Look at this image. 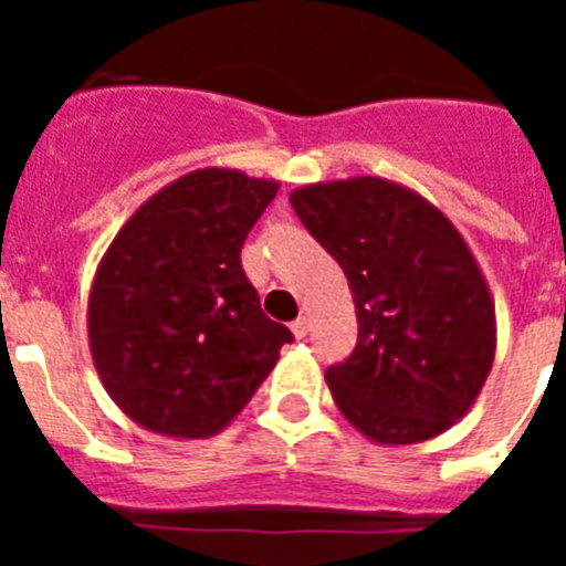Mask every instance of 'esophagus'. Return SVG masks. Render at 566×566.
Masks as SVG:
<instances>
[{
	"label": "esophagus",
	"instance_id": "1",
	"mask_svg": "<svg viewBox=\"0 0 566 566\" xmlns=\"http://www.w3.org/2000/svg\"><path fill=\"white\" fill-rule=\"evenodd\" d=\"M292 334H294V337H297V339L306 337V334H308V319H306V317H297V319H294V323H292Z\"/></svg>",
	"mask_w": 566,
	"mask_h": 566
}]
</instances>
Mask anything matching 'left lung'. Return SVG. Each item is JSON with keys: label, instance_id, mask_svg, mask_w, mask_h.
Here are the masks:
<instances>
[{"label": "left lung", "instance_id": "8db88e82", "mask_svg": "<svg viewBox=\"0 0 566 566\" xmlns=\"http://www.w3.org/2000/svg\"><path fill=\"white\" fill-rule=\"evenodd\" d=\"M348 277L357 348L326 371L339 413L377 444L457 424L496 357V306L476 258L422 195L377 175L289 195Z\"/></svg>", "mask_w": 566, "mask_h": 566}]
</instances>
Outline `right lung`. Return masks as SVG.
Here are the masks:
<instances>
[{
	"label": "right lung",
	"instance_id": "1",
	"mask_svg": "<svg viewBox=\"0 0 566 566\" xmlns=\"http://www.w3.org/2000/svg\"><path fill=\"white\" fill-rule=\"evenodd\" d=\"M280 184L207 167L147 198L118 229L87 300L104 391L161 437L221 433L292 332L260 312L240 247Z\"/></svg>",
	"mask_w": 566,
	"mask_h": 566
}]
</instances>
